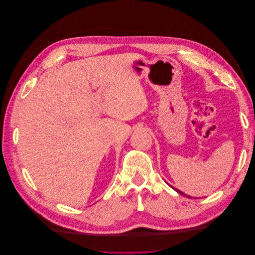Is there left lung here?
Here are the masks:
<instances>
[{
	"instance_id": "obj_1",
	"label": "left lung",
	"mask_w": 255,
	"mask_h": 255,
	"mask_svg": "<svg viewBox=\"0 0 255 255\" xmlns=\"http://www.w3.org/2000/svg\"><path fill=\"white\" fill-rule=\"evenodd\" d=\"M175 190H176L177 192H179V194H181V195H184V194H183V192H181L180 190H177V189H175ZM184 196H186V195H184ZM189 198H190V197H189Z\"/></svg>"
}]
</instances>
